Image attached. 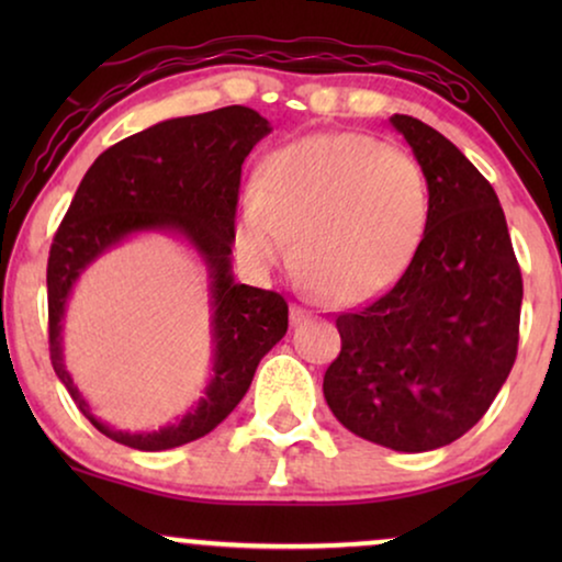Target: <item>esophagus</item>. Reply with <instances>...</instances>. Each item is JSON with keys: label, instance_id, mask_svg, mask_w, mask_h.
I'll list each match as a JSON object with an SVG mask.
<instances>
[{"label": "esophagus", "instance_id": "34e87169", "mask_svg": "<svg viewBox=\"0 0 562 562\" xmlns=\"http://www.w3.org/2000/svg\"><path fill=\"white\" fill-rule=\"evenodd\" d=\"M306 319H310V314H306L302 306H291V325L294 327H302V325H306Z\"/></svg>", "mask_w": 562, "mask_h": 562}]
</instances>
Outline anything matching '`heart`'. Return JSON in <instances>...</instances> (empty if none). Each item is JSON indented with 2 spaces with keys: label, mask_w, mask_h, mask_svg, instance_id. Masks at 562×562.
Masks as SVG:
<instances>
[{
  "label": "heart",
  "mask_w": 562,
  "mask_h": 562,
  "mask_svg": "<svg viewBox=\"0 0 562 562\" xmlns=\"http://www.w3.org/2000/svg\"><path fill=\"white\" fill-rule=\"evenodd\" d=\"M432 194L419 160L363 133L312 135L273 150L235 220L237 258L266 276L291 258L329 302L394 286L417 256Z\"/></svg>",
  "instance_id": "obj_1"
}]
</instances>
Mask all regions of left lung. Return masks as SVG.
Segmentation results:
<instances>
[{
    "label": "left lung",
    "instance_id": "left-lung-1",
    "mask_svg": "<svg viewBox=\"0 0 562 562\" xmlns=\"http://www.w3.org/2000/svg\"><path fill=\"white\" fill-rule=\"evenodd\" d=\"M391 125L432 194L417 256L396 286L337 317L327 406L352 435L398 452L463 437L488 412L519 345L521 273L498 196L479 168L409 114Z\"/></svg>",
    "mask_w": 562,
    "mask_h": 562
}]
</instances>
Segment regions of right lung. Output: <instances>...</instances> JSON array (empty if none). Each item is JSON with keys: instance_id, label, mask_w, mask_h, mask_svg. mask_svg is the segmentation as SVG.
<instances>
[{"instance_id": "right-lung-1", "label": "right lung", "mask_w": 562, "mask_h": 562, "mask_svg": "<svg viewBox=\"0 0 562 562\" xmlns=\"http://www.w3.org/2000/svg\"><path fill=\"white\" fill-rule=\"evenodd\" d=\"M268 133L271 122L240 104L158 122L106 148L76 189L48 258L50 363L83 417L110 440L158 452L210 435L240 404L260 358L286 335L283 296L237 283L229 260L243 164ZM140 232L179 234L205 260L215 356L205 396L179 423L153 434H122L88 412L65 371L63 314L78 276Z\"/></svg>"}]
</instances>
